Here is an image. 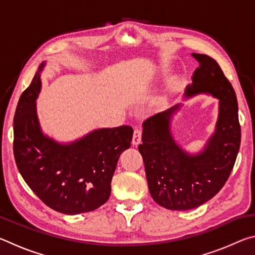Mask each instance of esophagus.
Returning a JSON list of instances; mask_svg holds the SVG:
<instances>
[{
  "label": "esophagus",
  "instance_id": "1",
  "mask_svg": "<svg viewBox=\"0 0 255 255\" xmlns=\"http://www.w3.org/2000/svg\"><path fill=\"white\" fill-rule=\"evenodd\" d=\"M141 132H143V129L140 127L135 128L133 130V136H132V145H138L141 141Z\"/></svg>",
  "mask_w": 255,
  "mask_h": 255
}]
</instances>
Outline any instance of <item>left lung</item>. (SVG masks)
Masks as SVG:
<instances>
[{"mask_svg":"<svg viewBox=\"0 0 255 255\" xmlns=\"http://www.w3.org/2000/svg\"><path fill=\"white\" fill-rule=\"evenodd\" d=\"M199 67L185 97L206 93L219 100L214 135L202 152L189 154L171 133V118L181 105L150 116L143 123L138 150L143 156L149 193L159 206L171 210H189L217 195L234 167L241 145L239 107L234 89L222 68L209 56L192 54Z\"/></svg>","mask_w":255,"mask_h":255,"instance_id":"1","label":"left lung"}]
</instances>
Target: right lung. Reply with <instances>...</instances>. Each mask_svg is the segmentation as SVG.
Here are the masks:
<instances>
[{
  "mask_svg": "<svg viewBox=\"0 0 255 255\" xmlns=\"http://www.w3.org/2000/svg\"><path fill=\"white\" fill-rule=\"evenodd\" d=\"M19 99L13 119V153L25 183L49 208L66 215L88 213L106 204L120 154L130 147L132 128H102L70 144L42 133L36 99L40 72Z\"/></svg>",
  "mask_w": 255,
  "mask_h": 255,
  "instance_id": "obj_1",
  "label": "right lung"
}]
</instances>
